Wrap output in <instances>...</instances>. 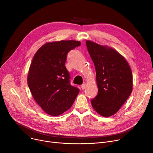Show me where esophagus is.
<instances>
[{
  "label": "esophagus",
  "mask_w": 153,
  "mask_h": 153,
  "mask_svg": "<svg viewBox=\"0 0 153 153\" xmlns=\"http://www.w3.org/2000/svg\"><path fill=\"white\" fill-rule=\"evenodd\" d=\"M85 87H86V84H83L82 85H81V88H82V90H84L85 89Z\"/></svg>",
  "instance_id": "1"
}]
</instances>
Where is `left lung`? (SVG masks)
I'll return each mask as SVG.
<instances>
[{
  "mask_svg": "<svg viewBox=\"0 0 153 153\" xmlns=\"http://www.w3.org/2000/svg\"><path fill=\"white\" fill-rule=\"evenodd\" d=\"M86 45L94 64L98 94L91 104L105 117L114 115L131 95L133 76L122 55L113 48L87 40Z\"/></svg>",
  "mask_w": 153,
  "mask_h": 153,
  "instance_id": "1",
  "label": "left lung"
}]
</instances>
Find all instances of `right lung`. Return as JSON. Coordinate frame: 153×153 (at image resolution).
I'll return each mask as SVG.
<instances>
[{
    "mask_svg": "<svg viewBox=\"0 0 153 153\" xmlns=\"http://www.w3.org/2000/svg\"><path fill=\"white\" fill-rule=\"evenodd\" d=\"M81 42L62 40L46 43L35 53L27 82L36 102L48 115L58 116L69 109L79 89L70 84L65 63L68 53Z\"/></svg>",
    "mask_w": 153,
    "mask_h": 153,
    "instance_id": "obj_1",
    "label": "right lung"
}]
</instances>
